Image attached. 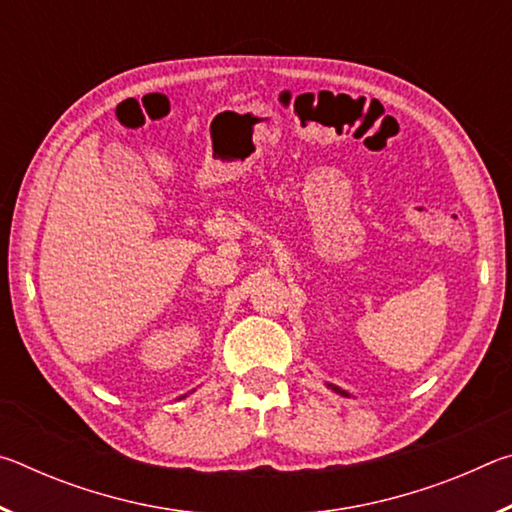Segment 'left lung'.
Instances as JSON below:
<instances>
[{
    "instance_id": "left-lung-1",
    "label": "left lung",
    "mask_w": 512,
    "mask_h": 512,
    "mask_svg": "<svg viewBox=\"0 0 512 512\" xmlns=\"http://www.w3.org/2000/svg\"><path fill=\"white\" fill-rule=\"evenodd\" d=\"M327 388H332L334 393H339V395H345V397H350V393L348 391H343V388H339V386H334V384H327Z\"/></svg>"
}]
</instances>
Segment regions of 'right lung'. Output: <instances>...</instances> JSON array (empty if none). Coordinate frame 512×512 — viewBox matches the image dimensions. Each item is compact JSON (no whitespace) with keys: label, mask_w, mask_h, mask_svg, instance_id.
Here are the masks:
<instances>
[{"label":"right lung","mask_w":512,"mask_h":512,"mask_svg":"<svg viewBox=\"0 0 512 512\" xmlns=\"http://www.w3.org/2000/svg\"><path fill=\"white\" fill-rule=\"evenodd\" d=\"M183 397H187V395H183Z\"/></svg>","instance_id":"obj_1"}]
</instances>
